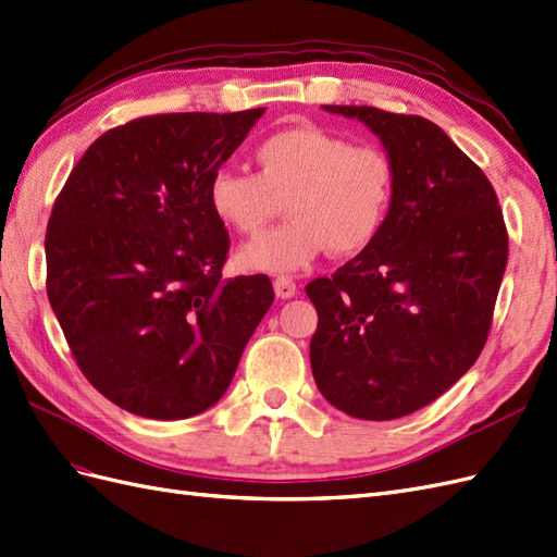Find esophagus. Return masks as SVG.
<instances>
[{"instance_id": "34e87169", "label": "esophagus", "mask_w": 557, "mask_h": 557, "mask_svg": "<svg viewBox=\"0 0 557 557\" xmlns=\"http://www.w3.org/2000/svg\"><path fill=\"white\" fill-rule=\"evenodd\" d=\"M273 287H275V294H277V298H292V296H296V282L292 280V277H287V275H280V277H275V282H273Z\"/></svg>"}]
</instances>
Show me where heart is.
Here are the masks:
<instances>
[{"label":"heart","instance_id":"heart-1","mask_svg":"<svg viewBox=\"0 0 557 557\" xmlns=\"http://www.w3.org/2000/svg\"><path fill=\"white\" fill-rule=\"evenodd\" d=\"M256 174L219 169L209 181V207L239 235H261L287 205L292 221L237 251L251 273H296L322 253H362L386 227L397 188L391 154L322 129L296 124L253 148Z\"/></svg>","mask_w":557,"mask_h":557}]
</instances>
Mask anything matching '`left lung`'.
I'll return each instance as SVG.
<instances>
[{"instance_id": "8db88e82", "label": "left lung", "mask_w": 557, "mask_h": 557, "mask_svg": "<svg viewBox=\"0 0 557 557\" xmlns=\"http://www.w3.org/2000/svg\"><path fill=\"white\" fill-rule=\"evenodd\" d=\"M376 134L397 171L391 219L332 277L312 280V376L348 417L391 421L449 391L475 364L508 261L496 193L431 120L322 106Z\"/></svg>"}]
</instances>
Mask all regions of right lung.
<instances>
[{
    "mask_svg": "<svg viewBox=\"0 0 557 557\" xmlns=\"http://www.w3.org/2000/svg\"><path fill=\"white\" fill-rule=\"evenodd\" d=\"M265 108L140 117L96 138L47 227V294L91 386L136 417L216 405L273 306L265 275L221 280L209 181Z\"/></svg>",
    "mask_w": 557,
    "mask_h": 557,
    "instance_id": "obj_1",
    "label": "right lung"
}]
</instances>
